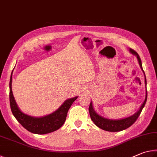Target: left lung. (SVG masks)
<instances>
[{"label": "left lung", "instance_id": "obj_1", "mask_svg": "<svg viewBox=\"0 0 157 157\" xmlns=\"http://www.w3.org/2000/svg\"><path fill=\"white\" fill-rule=\"evenodd\" d=\"M129 50L130 53H132V55H134L136 57L138 61H139L140 67V68H141V70L143 71V73H144L145 85V88H146L147 82H146L145 75L144 71H143V70L141 60H140V59L139 55H138V53L136 52H135L134 50H133L131 48H129ZM147 89H146L145 100H144V101H143V104L140 105L139 109L131 116L127 117V118H124L118 119V120H113V119L106 118H105V117L99 115V114L96 113V111H95L94 106H93V103L91 101V103H90L89 108L90 116H91V120L93 122H94L95 125L99 127V128H100V129L105 130V131H107V132L122 131V130L125 129L127 128H128V127H129L131 125H132V124L134 123V122L137 120V118H139L140 112H141L142 109H143V107H144V106L145 105L146 101H147Z\"/></svg>", "mask_w": 157, "mask_h": 157}]
</instances>
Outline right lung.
Segmentation results:
<instances>
[{
	"label": "right lung",
	"mask_w": 157,
	"mask_h": 157,
	"mask_svg": "<svg viewBox=\"0 0 157 157\" xmlns=\"http://www.w3.org/2000/svg\"><path fill=\"white\" fill-rule=\"evenodd\" d=\"M12 73L10 81V102L12 112L15 118L28 131L33 134H46L55 132L62 127L66 121L71 106L78 96L66 100L54 112L42 117L29 116L21 111L18 107L12 89Z\"/></svg>",
	"instance_id": "add662e5"
}]
</instances>
